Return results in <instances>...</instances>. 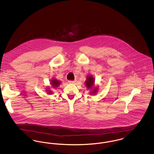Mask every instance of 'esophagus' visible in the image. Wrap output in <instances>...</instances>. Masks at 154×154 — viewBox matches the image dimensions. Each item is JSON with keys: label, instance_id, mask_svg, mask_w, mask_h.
Segmentation results:
<instances>
[{"label": "esophagus", "instance_id": "esophagus-1", "mask_svg": "<svg viewBox=\"0 0 154 154\" xmlns=\"http://www.w3.org/2000/svg\"><path fill=\"white\" fill-rule=\"evenodd\" d=\"M68 82H69V83H70V84H74V83L76 82V80L69 81Z\"/></svg>", "mask_w": 154, "mask_h": 154}]
</instances>
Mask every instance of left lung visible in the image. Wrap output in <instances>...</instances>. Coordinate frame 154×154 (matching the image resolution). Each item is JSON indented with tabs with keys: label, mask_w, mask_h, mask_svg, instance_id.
<instances>
[{
	"label": "left lung",
	"mask_w": 154,
	"mask_h": 154,
	"mask_svg": "<svg viewBox=\"0 0 154 154\" xmlns=\"http://www.w3.org/2000/svg\"><path fill=\"white\" fill-rule=\"evenodd\" d=\"M95 79L92 75H88L87 77V80L85 81V85L88 89H91L92 91L91 92V94H94L97 92V88H93L94 85Z\"/></svg>",
	"instance_id": "1"
}]
</instances>
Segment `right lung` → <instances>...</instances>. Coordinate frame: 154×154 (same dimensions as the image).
Returning a JSON list of instances; mask_svg holds the SVG:
<instances>
[{"label": "right lung", "mask_w": 154, "mask_h": 154, "mask_svg": "<svg viewBox=\"0 0 154 154\" xmlns=\"http://www.w3.org/2000/svg\"><path fill=\"white\" fill-rule=\"evenodd\" d=\"M60 82L59 81L57 80V79H53L51 81V84L52 85V88H56L57 87H58L59 85H60ZM48 92V94H52L51 91H50V90H47Z\"/></svg>", "instance_id": "obj_1"}]
</instances>
